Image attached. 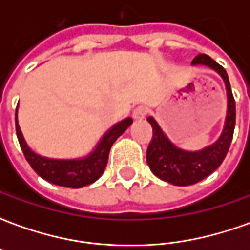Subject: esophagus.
I'll return each mask as SVG.
<instances>
[{
    "instance_id": "1",
    "label": "esophagus",
    "mask_w": 250,
    "mask_h": 250,
    "mask_svg": "<svg viewBox=\"0 0 250 250\" xmlns=\"http://www.w3.org/2000/svg\"><path fill=\"white\" fill-rule=\"evenodd\" d=\"M147 114V109L143 107V105H139V107H136L135 109H134V112H132V119L134 120H143L145 119V116H146Z\"/></svg>"
}]
</instances>
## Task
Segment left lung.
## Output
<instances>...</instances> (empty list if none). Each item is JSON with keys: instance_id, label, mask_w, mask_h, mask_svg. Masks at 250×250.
<instances>
[{"instance_id": "left-lung-1", "label": "left lung", "mask_w": 250, "mask_h": 250, "mask_svg": "<svg viewBox=\"0 0 250 250\" xmlns=\"http://www.w3.org/2000/svg\"><path fill=\"white\" fill-rule=\"evenodd\" d=\"M191 65L208 66L222 77L228 96V108L220 138L214 143L195 151H188L175 146L163 132L157 120L152 116L147 118V122L151 125L154 132L151 143L147 148V165L150 166V170L154 175L175 186H188L197 184L220 167L228 154L236 125V103L225 69L220 64H217L211 57L202 53L194 59Z\"/></svg>"}]
</instances>
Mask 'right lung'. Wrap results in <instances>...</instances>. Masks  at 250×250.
<instances>
[{"label": "right lung", "mask_w": 250, "mask_h": 250, "mask_svg": "<svg viewBox=\"0 0 250 250\" xmlns=\"http://www.w3.org/2000/svg\"><path fill=\"white\" fill-rule=\"evenodd\" d=\"M17 109H16V132L26 161L41 178L62 188H80L98 181L105 170L109 150L112 145L132 125V119L125 118L112 125L100 138V141L92 151L85 157L75 158V159H55V158L42 157L30 148L20 128Z\"/></svg>", "instance_id": "obj_1"}]
</instances>
